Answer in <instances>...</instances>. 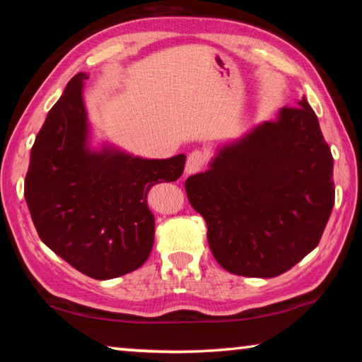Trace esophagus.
<instances>
[{"label":"esophagus","mask_w":362,"mask_h":362,"mask_svg":"<svg viewBox=\"0 0 362 362\" xmlns=\"http://www.w3.org/2000/svg\"><path fill=\"white\" fill-rule=\"evenodd\" d=\"M206 161H207L206 153H203V151L189 153L188 158H187V164H185V174L188 175V174L198 173V170L203 169Z\"/></svg>","instance_id":"esophagus-1"}]
</instances>
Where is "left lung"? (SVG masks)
Returning <instances> with one entry per match:
<instances>
[{
	"instance_id": "8db88e82",
	"label": "left lung",
	"mask_w": 362,
	"mask_h": 362,
	"mask_svg": "<svg viewBox=\"0 0 362 362\" xmlns=\"http://www.w3.org/2000/svg\"><path fill=\"white\" fill-rule=\"evenodd\" d=\"M334 158L303 97L220 146L206 173L189 175V204L204 217L218 265L274 278L320 243L335 199Z\"/></svg>"
}]
</instances>
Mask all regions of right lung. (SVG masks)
<instances>
[{"label":"right lung","mask_w":362,"mask_h":362,"mask_svg":"<svg viewBox=\"0 0 362 362\" xmlns=\"http://www.w3.org/2000/svg\"><path fill=\"white\" fill-rule=\"evenodd\" d=\"M73 76L35 139L25 177L30 216L46 246L78 272L112 279L142 267L155 241V216L146 193L175 182L185 155L132 156L112 145L89 146L83 89Z\"/></svg>","instance_id":"obj_1"}]
</instances>
